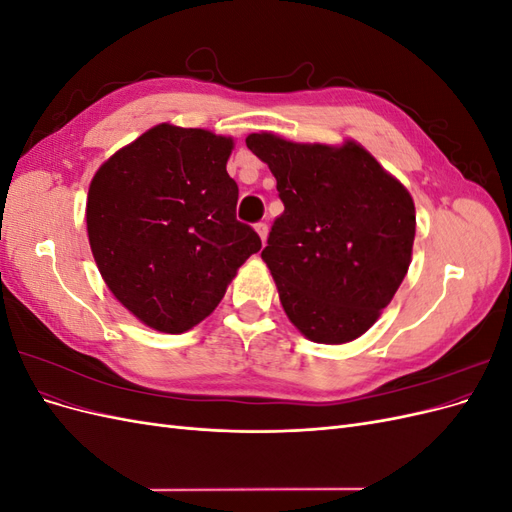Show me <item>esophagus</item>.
Returning a JSON list of instances; mask_svg holds the SVG:
<instances>
[{
    "label": "esophagus",
    "mask_w": 512,
    "mask_h": 512,
    "mask_svg": "<svg viewBox=\"0 0 512 512\" xmlns=\"http://www.w3.org/2000/svg\"><path fill=\"white\" fill-rule=\"evenodd\" d=\"M256 232H258L260 241L265 243V241H267V235H269V226H267L265 222H258V224H256Z\"/></svg>",
    "instance_id": "obj_1"
}]
</instances>
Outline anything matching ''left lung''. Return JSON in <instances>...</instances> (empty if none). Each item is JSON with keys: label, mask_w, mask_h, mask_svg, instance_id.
<instances>
[{"label": "left lung", "mask_w": 512, "mask_h": 512, "mask_svg": "<svg viewBox=\"0 0 512 512\" xmlns=\"http://www.w3.org/2000/svg\"><path fill=\"white\" fill-rule=\"evenodd\" d=\"M245 145L269 164L284 203L262 260L286 316L316 344L361 337L408 273L410 192L354 141L307 145L260 132Z\"/></svg>", "instance_id": "8db88e82"}]
</instances>
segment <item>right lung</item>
<instances>
[{
  "label": "right lung",
  "instance_id": "obj_1",
  "mask_svg": "<svg viewBox=\"0 0 512 512\" xmlns=\"http://www.w3.org/2000/svg\"><path fill=\"white\" fill-rule=\"evenodd\" d=\"M232 147L230 136L160 123L91 179V254L115 299L151 329L196 327L260 250L256 230L235 213Z\"/></svg>",
  "mask_w": 512,
  "mask_h": 512
}]
</instances>
